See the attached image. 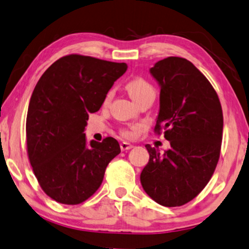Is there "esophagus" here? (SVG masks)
Masks as SVG:
<instances>
[{
	"mask_svg": "<svg viewBox=\"0 0 249 249\" xmlns=\"http://www.w3.org/2000/svg\"><path fill=\"white\" fill-rule=\"evenodd\" d=\"M132 148H133V144H131V143H128V142H122L121 143L122 151H126V150H129Z\"/></svg>",
	"mask_w": 249,
	"mask_h": 249,
	"instance_id": "1",
	"label": "esophagus"
}]
</instances>
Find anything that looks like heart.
I'll list each match as a JSON object with an SVG mask.
<instances>
[{
  "label": "heart",
  "mask_w": 249,
  "mask_h": 249,
  "mask_svg": "<svg viewBox=\"0 0 249 249\" xmlns=\"http://www.w3.org/2000/svg\"><path fill=\"white\" fill-rule=\"evenodd\" d=\"M126 89H127L129 97H131L133 100L148 93L155 94V90H153L152 86L142 78H135L131 80V81L127 83V86H126ZM122 134H123L125 138H132L133 132L128 131V129H125V131L122 132Z\"/></svg>",
  "instance_id": "1"
}]
</instances>
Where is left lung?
Instances as JSON below:
<instances>
[{"mask_svg":"<svg viewBox=\"0 0 249 249\" xmlns=\"http://www.w3.org/2000/svg\"><path fill=\"white\" fill-rule=\"evenodd\" d=\"M160 87L156 129H166L163 153L146 144L150 158L140 180L145 193L163 206L193 199L211 179L222 141V108L215 90L187 59L167 57L150 69Z\"/></svg>","mask_w":249,"mask_h":249,"instance_id":"8db88e82","label":"left lung"}]
</instances>
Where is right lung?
Masks as SVG:
<instances>
[{
    "mask_svg": "<svg viewBox=\"0 0 249 249\" xmlns=\"http://www.w3.org/2000/svg\"><path fill=\"white\" fill-rule=\"evenodd\" d=\"M126 70V63L74 54L57 59L38 80L27 114L28 156L43 191L56 202L88 199L121 152L114 138L88 142L85 129Z\"/></svg>",
    "mask_w": 249,
    "mask_h": 249,
    "instance_id": "add662e5",
    "label": "right lung"
}]
</instances>
